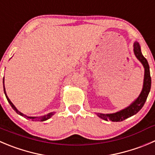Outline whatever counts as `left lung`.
Instances as JSON below:
<instances>
[{
	"label": "left lung",
	"instance_id": "1",
	"mask_svg": "<svg viewBox=\"0 0 155 155\" xmlns=\"http://www.w3.org/2000/svg\"><path fill=\"white\" fill-rule=\"evenodd\" d=\"M134 53H135L136 58L141 61L143 67L145 68V76H144V83H143L142 91L141 94L138 96V98L126 108L116 112L115 113H110V114H104V113H97V116L101 119L106 121L111 120L113 122H121L125 120L127 118L131 117L133 115L136 114L143 107L145 101L147 100L148 94L151 90V78L150 75L149 64L146 58L143 56L142 53L141 51V48L138 42H135L134 43Z\"/></svg>",
	"mask_w": 155,
	"mask_h": 155
}]
</instances>
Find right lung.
Listing matches in <instances>:
<instances>
[{
	"mask_svg": "<svg viewBox=\"0 0 155 155\" xmlns=\"http://www.w3.org/2000/svg\"><path fill=\"white\" fill-rule=\"evenodd\" d=\"M3 84H4V94H5L6 97H7V101H8L9 104H10V105L11 106V107H12L13 109H14V111H16V113H17V114L20 115V116H24V117H26V118H27V119H32V121H36H36H45V120H47V119H50V118H51V116H52L54 114V112H52V113H48V114H46V115H44V116H39V117H32V116H26V115H24V114H23V113H22L21 112L19 111V110H17V108H16L15 106H14V104H12V102H11V101H10V99H9L8 97H7V94H6L5 87H4V79H3Z\"/></svg>",
	"mask_w": 155,
	"mask_h": 155,
	"instance_id": "obj_1",
	"label": "right lung"
}]
</instances>
